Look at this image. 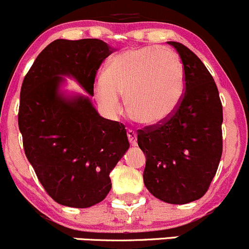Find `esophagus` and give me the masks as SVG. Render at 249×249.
Segmentation results:
<instances>
[{"mask_svg":"<svg viewBox=\"0 0 249 249\" xmlns=\"http://www.w3.org/2000/svg\"><path fill=\"white\" fill-rule=\"evenodd\" d=\"M127 139H129V142L131 143L132 145H137V135H136V132L134 131V130H131V129H129L127 130Z\"/></svg>","mask_w":249,"mask_h":249,"instance_id":"esophagus-1","label":"esophagus"}]
</instances>
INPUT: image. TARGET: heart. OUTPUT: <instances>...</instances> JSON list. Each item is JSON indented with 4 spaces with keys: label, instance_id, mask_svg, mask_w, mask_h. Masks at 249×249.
<instances>
[{
    "label": "heart",
    "instance_id": "obj_1",
    "mask_svg": "<svg viewBox=\"0 0 249 249\" xmlns=\"http://www.w3.org/2000/svg\"><path fill=\"white\" fill-rule=\"evenodd\" d=\"M184 90V69L178 55L169 48L142 47L110 57L94 94L100 108L110 118L122 114L119 95H125L129 114L140 124L152 126L176 112Z\"/></svg>",
    "mask_w": 249,
    "mask_h": 249
}]
</instances>
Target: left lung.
<instances>
[{"label":"left lung","mask_w":249,"mask_h":249,"mask_svg":"<svg viewBox=\"0 0 249 249\" xmlns=\"http://www.w3.org/2000/svg\"><path fill=\"white\" fill-rule=\"evenodd\" d=\"M185 92L169 119L137 131L145 155L143 182L157 199L173 205L199 200L217 172L223 152V107L214 79L201 60L178 42Z\"/></svg>","instance_id":"obj_1"}]
</instances>
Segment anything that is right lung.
Listing matches in <instances>:
<instances>
[{
	"label": "right lung",
	"mask_w": 249,
	"mask_h": 249,
	"mask_svg": "<svg viewBox=\"0 0 249 249\" xmlns=\"http://www.w3.org/2000/svg\"><path fill=\"white\" fill-rule=\"evenodd\" d=\"M114 52L101 39H56L39 53L22 82L18 123L25 154L50 197L87 208L112 188L109 173L130 147L125 126L105 119L89 96H66L62 76L94 95L100 65Z\"/></svg>",
	"instance_id": "obj_1"
}]
</instances>
